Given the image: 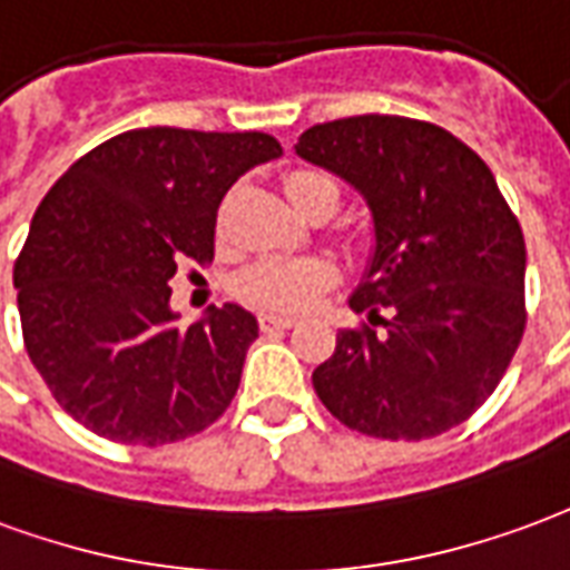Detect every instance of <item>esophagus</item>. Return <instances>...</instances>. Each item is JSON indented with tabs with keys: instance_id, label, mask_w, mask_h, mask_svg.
I'll list each match as a JSON object with an SVG mask.
<instances>
[{
	"instance_id": "esophagus-1",
	"label": "esophagus",
	"mask_w": 570,
	"mask_h": 570,
	"mask_svg": "<svg viewBox=\"0 0 570 570\" xmlns=\"http://www.w3.org/2000/svg\"><path fill=\"white\" fill-rule=\"evenodd\" d=\"M294 325H297V318H288V315H273V313L261 315V331H264V334H273V331H288V327Z\"/></svg>"
}]
</instances>
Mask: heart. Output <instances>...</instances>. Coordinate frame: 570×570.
Here are the masks:
<instances>
[{
    "label": "heart",
    "mask_w": 570,
    "mask_h": 570,
    "mask_svg": "<svg viewBox=\"0 0 570 570\" xmlns=\"http://www.w3.org/2000/svg\"><path fill=\"white\" fill-rule=\"evenodd\" d=\"M331 178L318 173H291L285 181L288 199L301 197L303 190ZM336 269L325 257H261L239 276V294L261 309L276 313H301L313 306L315 297L334 282Z\"/></svg>",
    "instance_id": "1"
}]
</instances>
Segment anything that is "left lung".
<instances>
[{
  "mask_svg": "<svg viewBox=\"0 0 570 570\" xmlns=\"http://www.w3.org/2000/svg\"><path fill=\"white\" fill-rule=\"evenodd\" d=\"M294 154L343 178L371 212V257L348 306L385 327L340 331L313 371L315 394L371 438L461 425L525 331V239L495 176L452 132L397 115L315 124Z\"/></svg>",
  "mask_w": 570,
  "mask_h": 570,
  "instance_id": "8db88e82",
  "label": "left lung"
}]
</instances>
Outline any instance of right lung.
<instances>
[{
  "mask_svg": "<svg viewBox=\"0 0 570 570\" xmlns=\"http://www.w3.org/2000/svg\"><path fill=\"white\" fill-rule=\"evenodd\" d=\"M276 157L267 132L142 127L97 145L45 194L14 264L20 327L87 431L160 446L230 406L257 318L224 303L178 327L169 279L185 257L215 255L222 197Z\"/></svg>",
  "mask_w": 570,
  "mask_h": 570,
  "instance_id": "add662e5",
  "label": "right lung"
}]
</instances>
